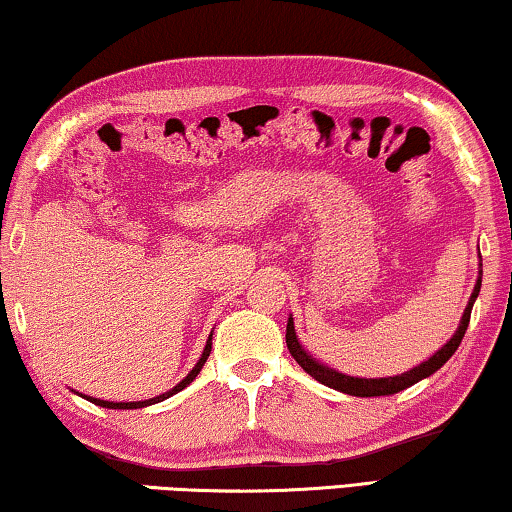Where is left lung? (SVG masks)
Returning a JSON list of instances; mask_svg holds the SVG:
<instances>
[{
    "label": "left lung",
    "mask_w": 512,
    "mask_h": 512,
    "mask_svg": "<svg viewBox=\"0 0 512 512\" xmlns=\"http://www.w3.org/2000/svg\"><path fill=\"white\" fill-rule=\"evenodd\" d=\"M480 285H482V271H480L478 283H475V290H473L471 299H469V306H466V311L462 315V325H459L457 334L452 336L450 341L445 343L434 357L427 359V362L420 364V366H415V369H410L408 373H401V376H394V378H352V376H343V373L329 369V366H325V364L315 362V359L299 345L297 334H294L292 318L287 320V334H285L287 350H290V355L297 359V364L308 373V376H313L315 380H318V383L331 387V390L352 394V397H385V394H397L401 390H406V387L415 385L417 380L431 376V373L441 369V366L448 362L452 355H455V350L459 348V343H462V338L466 334V327H469V322H471V308H473V301L478 299Z\"/></svg>",
    "instance_id": "obj_1"
}]
</instances>
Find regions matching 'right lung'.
Segmentation results:
<instances>
[{
	"instance_id": "1",
	"label": "right lung",
	"mask_w": 512,
	"mask_h": 512,
	"mask_svg": "<svg viewBox=\"0 0 512 512\" xmlns=\"http://www.w3.org/2000/svg\"><path fill=\"white\" fill-rule=\"evenodd\" d=\"M208 355H211V336H208V341H206V348H204V355H201V359L197 362V366H194V369L187 373V376L181 380V383H178L174 390H169L167 394H160V397H155V399H148V401H127V403H113V401H102V399H92V397H88L92 403H97V406H102V408H118V410H125V408H143V406H150V403H160V401H164V399H169L171 394H176V392H181L183 387H187L192 383L194 378H197V373L204 369V364H206V359H208Z\"/></svg>"
}]
</instances>
